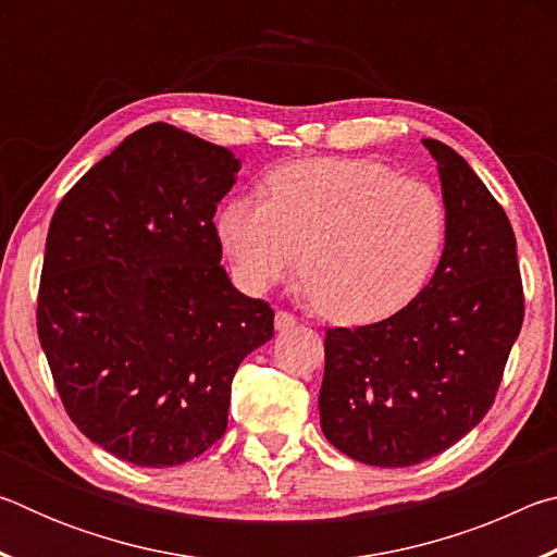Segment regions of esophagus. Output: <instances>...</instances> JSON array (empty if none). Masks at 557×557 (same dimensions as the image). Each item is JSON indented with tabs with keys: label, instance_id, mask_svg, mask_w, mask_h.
I'll return each mask as SVG.
<instances>
[{
	"label": "esophagus",
	"instance_id": "1",
	"mask_svg": "<svg viewBox=\"0 0 557 557\" xmlns=\"http://www.w3.org/2000/svg\"><path fill=\"white\" fill-rule=\"evenodd\" d=\"M295 326H297V317L285 312V309H277V314H275L277 332H289V329H295Z\"/></svg>",
	"mask_w": 557,
	"mask_h": 557
}]
</instances>
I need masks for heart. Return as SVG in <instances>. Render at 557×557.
<instances>
[{"mask_svg": "<svg viewBox=\"0 0 557 557\" xmlns=\"http://www.w3.org/2000/svg\"><path fill=\"white\" fill-rule=\"evenodd\" d=\"M219 238L245 287L260 292L295 268L324 317L379 322L420 295L447 240L435 186L375 159H301L280 166L268 199L235 196Z\"/></svg>", "mask_w": 557, "mask_h": 557, "instance_id": "heart-1", "label": "heart"}]
</instances>
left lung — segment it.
Wrapping results in <instances>:
<instances>
[{"label":"left lung","mask_w":557,"mask_h":557,"mask_svg":"<svg viewBox=\"0 0 557 557\" xmlns=\"http://www.w3.org/2000/svg\"><path fill=\"white\" fill-rule=\"evenodd\" d=\"M435 157L447 240L435 275L383 322L326 329L319 414L324 437L371 467H412L482 422L523 324L516 235L455 149Z\"/></svg>","instance_id":"1"}]
</instances>
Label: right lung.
<instances>
[{
  "instance_id": "add662e5",
  "label": "right lung",
  "mask_w": 557,
  "mask_h": 557,
  "mask_svg": "<svg viewBox=\"0 0 557 557\" xmlns=\"http://www.w3.org/2000/svg\"><path fill=\"white\" fill-rule=\"evenodd\" d=\"M240 162L166 122L129 135L55 209L36 329L83 435L137 467H176L228 428L233 375L275 332L221 265L215 206Z\"/></svg>"
}]
</instances>
